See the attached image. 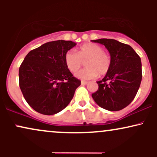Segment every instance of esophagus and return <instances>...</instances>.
<instances>
[{
    "label": "esophagus",
    "instance_id": "34e87169",
    "mask_svg": "<svg viewBox=\"0 0 157 157\" xmlns=\"http://www.w3.org/2000/svg\"><path fill=\"white\" fill-rule=\"evenodd\" d=\"M88 83H89V82H87V81H84V80L81 81V84H82V85H86Z\"/></svg>",
    "mask_w": 157,
    "mask_h": 157
}]
</instances>
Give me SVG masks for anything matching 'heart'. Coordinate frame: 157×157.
Here are the masks:
<instances>
[{
	"mask_svg": "<svg viewBox=\"0 0 157 157\" xmlns=\"http://www.w3.org/2000/svg\"><path fill=\"white\" fill-rule=\"evenodd\" d=\"M66 67L71 72L78 71L86 62V68L78 71L75 76L82 80H91L97 77L104 76L109 73L111 67V57L98 44H82L77 53L68 51L64 56Z\"/></svg>",
	"mask_w": 157,
	"mask_h": 157,
	"instance_id": "b5f03b06",
	"label": "heart"
}]
</instances>
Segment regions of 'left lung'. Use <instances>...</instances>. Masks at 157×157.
Wrapping results in <instances>:
<instances>
[{"mask_svg": "<svg viewBox=\"0 0 157 157\" xmlns=\"http://www.w3.org/2000/svg\"><path fill=\"white\" fill-rule=\"evenodd\" d=\"M105 46L111 57L109 73L97 81L98 90L91 94L102 109L117 111L128 106L136 96L142 81L141 58L131 46L113 39L92 40Z\"/></svg>", "mask_w": 157, "mask_h": 157, "instance_id": "8db88e82", "label": "left lung"}]
</instances>
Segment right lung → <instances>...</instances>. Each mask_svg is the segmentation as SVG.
Masks as SVG:
<instances>
[{
  "label": "right lung",
  "mask_w": 157,
  "mask_h": 157,
  "mask_svg": "<svg viewBox=\"0 0 157 157\" xmlns=\"http://www.w3.org/2000/svg\"><path fill=\"white\" fill-rule=\"evenodd\" d=\"M76 46L71 40L51 41L27 54L19 68V86L35 111L53 115L72 100L80 80L66 67L64 56Z\"/></svg>",
  "instance_id": "right-lung-1"
}]
</instances>
